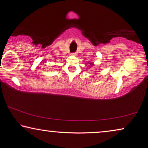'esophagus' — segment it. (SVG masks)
<instances>
[{
  "label": "esophagus",
  "mask_w": 148,
  "mask_h": 148,
  "mask_svg": "<svg viewBox=\"0 0 148 148\" xmlns=\"http://www.w3.org/2000/svg\"><path fill=\"white\" fill-rule=\"evenodd\" d=\"M71 55L72 56H76V53H71Z\"/></svg>",
  "instance_id": "34e87169"
}]
</instances>
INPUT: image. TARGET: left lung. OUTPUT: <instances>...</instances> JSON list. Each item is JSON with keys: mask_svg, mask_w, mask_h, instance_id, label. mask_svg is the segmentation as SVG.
Returning a JSON list of instances; mask_svg holds the SVG:
<instances>
[{"mask_svg": "<svg viewBox=\"0 0 148 148\" xmlns=\"http://www.w3.org/2000/svg\"><path fill=\"white\" fill-rule=\"evenodd\" d=\"M90 65H91V63H90Z\"/></svg>", "mask_w": 148, "mask_h": 148, "instance_id": "8db88e82", "label": "left lung"}]
</instances>
